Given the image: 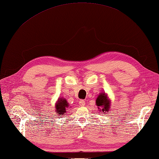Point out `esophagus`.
Instances as JSON below:
<instances>
[{"instance_id":"34e87169","label":"esophagus","mask_w":159,"mask_h":159,"mask_svg":"<svg viewBox=\"0 0 159 159\" xmlns=\"http://www.w3.org/2000/svg\"><path fill=\"white\" fill-rule=\"evenodd\" d=\"M85 105V102L84 100H80V102H79V106H84Z\"/></svg>"}]
</instances>
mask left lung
Masks as SVG:
<instances>
[{
    "label": "left lung",
    "mask_w": 159,
    "mask_h": 159,
    "mask_svg": "<svg viewBox=\"0 0 159 159\" xmlns=\"http://www.w3.org/2000/svg\"><path fill=\"white\" fill-rule=\"evenodd\" d=\"M96 104L97 106H99V107L102 108V111H108L110 107V102L107 99V97H106L105 93L102 92V93H101L99 96H98L96 100Z\"/></svg>",
    "instance_id": "left-lung-1"
}]
</instances>
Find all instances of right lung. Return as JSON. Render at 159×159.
I'll use <instances>...</instances> for the list:
<instances>
[{
  "label": "right lung",
  "mask_w": 159,
  "mask_h": 159,
  "mask_svg": "<svg viewBox=\"0 0 159 159\" xmlns=\"http://www.w3.org/2000/svg\"><path fill=\"white\" fill-rule=\"evenodd\" d=\"M68 107V103L67 101H66L65 99H59V100L57 101V103L56 106V112H57V113H59L60 115H65L66 114V108Z\"/></svg>",
  "instance_id": "right-lung-1"
}]
</instances>
